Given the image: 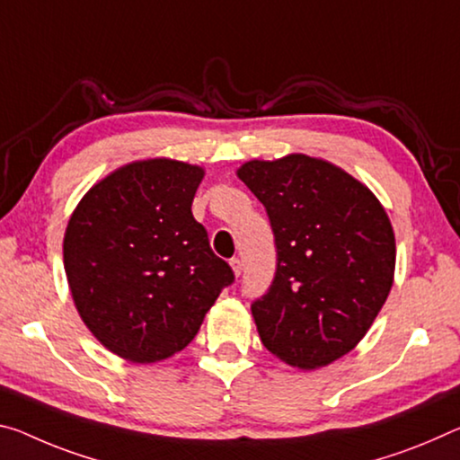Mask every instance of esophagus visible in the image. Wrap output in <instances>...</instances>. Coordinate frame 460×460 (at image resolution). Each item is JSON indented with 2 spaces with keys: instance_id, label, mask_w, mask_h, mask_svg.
<instances>
[{
  "instance_id": "34e87169",
  "label": "esophagus",
  "mask_w": 460,
  "mask_h": 460,
  "mask_svg": "<svg viewBox=\"0 0 460 460\" xmlns=\"http://www.w3.org/2000/svg\"><path fill=\"white\" fill-rule=\"evenodd\" d=\"M231 270H233V274H235V279H239V276H242V270H243V264H242V260L239 258H233L231 261Z\"/></svg>"
}]
</instances>
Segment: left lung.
<instances>
[{"label": "left lung", "instance_id": "left-lung-1", "mask_svg": "<svg viewBox=\"0 0 460 460\" xmlns=\"http://www.w3.org/2000/svg\"><path fill=\"white\" fill-rule=\"evenodd\" d=\"M237 178L264 204L276 239L274 282L252 305L261 344L315 370L358 346L395 276L387 210L360 180L322 157L252 159Z\"/></svg>", "mask_w": 460, "mask_h": 460}]
</instances>
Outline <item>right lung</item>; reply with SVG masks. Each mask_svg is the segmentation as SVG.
<instances>
[{
	"label": "right lung",
	"instance_id": "obj_1",
	"mask_svg": "<svg viewBox=\"0 0 460 460\" xmlns=\"http://www.w3.org/2000/svg\"><path fill=\"white\" fill-rule=\"evenodd\" d=\"M202 178L200 165L138 159L98 180L69 217L63 264L73 303L93 338L128 362L184 349L233 282L192 215Z\"/></svg>",
	"mask_w": 460,
	"mask_h": 460
}]
</instances>
